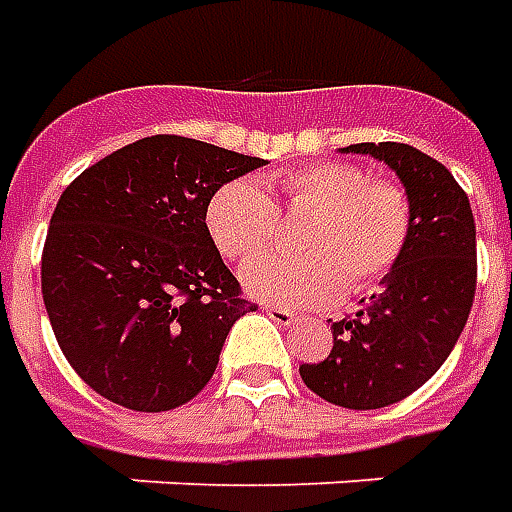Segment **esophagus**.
<instances>
[{
	"label": "esophagus",
	"mask_w": 512,
	"mask_h": 512,
	"mask_svg": "<svg viewBox=\"0 0 512 512\" xmlns=\"http://www.w3.org/2000/svg\"><path fill=\"white\" fill-rule=\"evenodd\" d=\"M264 314H267L273 322H278V325H292V322L297 320L295 311H289V308H281V306H264Z\"/></svg>",
	"instance_id": "34e87169"
}]
</instances>
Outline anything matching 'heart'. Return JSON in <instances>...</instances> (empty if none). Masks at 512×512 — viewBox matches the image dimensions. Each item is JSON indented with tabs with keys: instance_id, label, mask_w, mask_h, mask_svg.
I'll list each match as a JSON object with an SVG mask.
<instances>
[{
	"instance_id": "1",
	"label": "heart",
	"mask_w": 512,
	"mask_h": 512,
	"mask_svg": "<svg viewBox=\"0 0 512 512\" xmlns=\"http://www.w3.org/2000/svg\"><path fill=\"white\" fill-rule=\"evenodd\" d=\"M286 212H314L300 234L303 256L264 253L242 270L250 295L292 308L328 306L366 292L400 264L413 234V209L400 184L369 179L353 162H311L278 181ZM278 212L256 179L223 184L206 204L217 250L245 262L275 237Z\"/></svg>"
}]
</instances>
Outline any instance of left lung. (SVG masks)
<instances>
[{
	"mask_svg": "<svg viewBox=\"0 0 512 512\" xmlns=\"http://www.w3.org/2000/svg\"><path fill=\"white\" fill-rule=\"evenodd\" d=\"M389 165L411 198L413 234L400 264L361 300L353 317L333 322L331 355L300 366L322 400L372 411L405 400L447 361L469 320L477 286V231L469 198L438 159L405 143H355Z\"/></svg>",
	"mask_w": 512,
	"mask_h": 512,
	"instance_id": "obj_1",
	"label": "left lung"
}]
</instances>
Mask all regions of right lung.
Here are the masks:
<instances>
[{
  "mask_svg": "<svg viewBox=\"0 0 512 512\" xmlns=\"http://www.w3.org/2000/svg\"><path fill=\"white\" fill-rule=\"evenodd\" d=\"M264 159L154 134L112 151L57 201L41 259L46 314L90 389L132 411L190 402L248 314L206 204Z\"/></svg>",
  "mask_w": 512,
  "mask_h": 512,
  "instance_id": "right-lung-1",
  "label": "right lung"
}]
</instances>
